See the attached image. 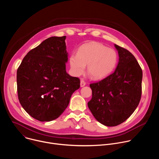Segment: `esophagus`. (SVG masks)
<instances>
[{
    "instance_id": "esophagus-1",
    "label": "esophagus",
    "mask_w": 159,
    "mask_h": 159,
    "mask_svg": "<svg viewBox=\"0 0 159 159\" xmlns=\"http://www.w3.org/2000/svg\"><path fill=\"white\" fill-rule=\"evenodd\" d=\"M85 82L84 80H80V87H84V86H85Z\"/></svg>"
}]
</instances>
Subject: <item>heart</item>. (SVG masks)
Masks as SVG:
<instances>
[{
    "label": "heart",
    "mask_w": 159,
    "mask_h": 159,
    "mask_svg": "<svg viewBox=\"0 0 159 159\" xmlns=\"http://www.w3.org/2000/svg\"><path fill=\"white\" fill-rule=\"evenodd\" d=\"M118 63L117 52L98 42L85 44L69 57L70 69L75 76L82 75L87 66V72L90 78L95 80L104 79L115 70Z\"/></svg>",
    "instance_id": "b5f03b06"
}]
</instances>
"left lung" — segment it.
Wrapping results in <instances>:
<instances>
[{"instance_id": "obj_1", "label": "left lung", "mask_w": 159, "mask_h": 159, "mask_svg": "<svg viewBox=\"0 0 159 159\" xmlns=\"http://www.w3.org/2000/svg\"><path fill=\"white\" fill-rule=\"evenodd\" d=\"M119 55L115 71L90 84L92 99L88 107L94 117L107 126L125 121L139 106L142 96V70L128 50L115 44Z\"/></svg>"}]
</instances>
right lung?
I'll return each instance as SVG.
<instances>
[{
  "instance_id": "right-lung-1",
  "label": "right lung",
  "mask_w": 159,
  "mask_h": 159,
  "mask_svg": "<svg viewBox=\"0 0 159 159\" xmlns=\"http://www.w3.org/2000/svg\"><path fill=\"white\" fill-rule=\"evenodd\" d=\"M66 36H52L30 51L17 70L19 101L33 118H58L80 87V79L68 74Z\"/></svg>"
}]
</instances>
